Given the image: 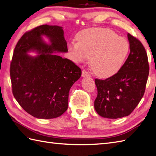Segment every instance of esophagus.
Listing matches in <instances>:
<instances>
[{
  "instance_id": "obj_1",
  "label": "esophagus",
  "mask_w": 156,
  "mask_h": 156,
  "mask_svg": "<svg viewBox=\"0 0 156 156\" xmlns=\"http://www.w3.org/2000/svg\"><path fill=\"white\" fill-rule=\"evenodd\" d=\"M90 76V74H89V73L87 70L83 69V70L82 71V77H87V76Z\"/></svg>"
}]
</instances>
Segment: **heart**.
I'll list each match as a JSON object with an SVG mask.
<instances>
[{
  "label": "heart",
  "mask_w": 156,
  "mask_h": 156,
  "mask_svg": "<svg viewBox=\"0 0 156 156\" xmlns=\"http://www.w3.org/2000/svg\"><path fill=\"white\" fill-rule=\"evenodd\" d=\"M78 42L72 41L68 50L76 62L91 57L90 65L99 77L108 78L119 72L127 58L129 45L124 37L107 29H90L81 31Z\"/></svg>",
  "instance_id": "1"
}]
</instances>
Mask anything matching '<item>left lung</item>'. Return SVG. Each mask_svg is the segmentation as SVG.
Segmentation results:
<instances>
[{
	"label": "left lung",
	"mask_w": 156,
	"mask_h": 156,
	"mask_svg": "<svg viewBox=\"0 0 156 156\" xmlns=\"http://www.w3.org/2000/svg\"><path fill=\"white\" fill-rule=\"evenodd\" d=\"M127 37L130 54L121 68L110 78L94 80L98 90L94 108L102 117L129 115L144 94L149 75L147 53L137 38L129 34Z\"/></svg>",
	"instance_id": "obj_1"
}]
</instances>
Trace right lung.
<instances>
[{"label": "right lung", "mask_w": 156, "mask_h": 156, "mask_svg": "<svg viewBox=\"0 0 156 156\" xmlns=\"http://www.w3.org/2000/svg\"><path fill=\"white\" fill-rule=\"evenodd\" d=\"M43 36L48 38L49 44ZM31 51L38 55H29ZM67 51L64 31L57 25L39 26L26 32L16 44L10 67L12 94L34 117L54 119L68 109L69 89L82 71L71 60L54 54Z\"/></svg>", "instance_id": "right-lung-1"}]
</instances>
